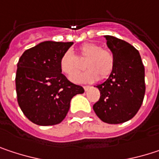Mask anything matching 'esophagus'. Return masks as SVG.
<instances>
[{"label":"esophagus","mask_w":159,"mask_h":159,"mask_svg":"<svg viewBox=\"0 0 159 159\" xmlns=\"http://www.w3.org/2000/svg\"><path fill=\"white\" fill-rule=\"evenodd\" d=\"M91 88V86L90 85H84V91H87L88 89H90Z\"/></svg>","instance_id":"1"}]
</instances>
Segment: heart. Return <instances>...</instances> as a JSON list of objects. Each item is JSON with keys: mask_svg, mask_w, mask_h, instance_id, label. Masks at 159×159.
<instances>
[{"mask_svg": "<svg viewBox=\"0 0 159 159\" xmlns=\"http://www.w3.org/2000/svg\"><path fill=\"white\" fill-rule=\"evenodd\" d=\"M80 58L86 59L84 63L86 70L72 79L75 83H93L99 76L101 79L108 77L113 70V53L110 49L102 48L98 44H84L80 48ZM60 68L64 75L71 78L82 69V65L72 50H66L61 58Z\"/></svg>", "mask_w": 159, "mask_h": 159, "instance_id": "obj_1", "label": "heart"}]
</instances>
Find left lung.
I'll return each mask as SVG.
<instances>
[{"label":"left lung","mask_w":159,"mask_h":159,"mask_svg":"<svg viewBox=\"0 0 159 159\" xmlns=\"http://www.w3.org/2000/svg\"><path fill=\"white\" fill-rule=\"evenodd\" d=\"M104 38L113 53L114 66L109 78L97 85L100 98L93 110L102 121L118 124L134 117L143 103L144 67L134 46L112 36Z\"/></svg>","instance_id":"left-lung-1"}]
</instances>
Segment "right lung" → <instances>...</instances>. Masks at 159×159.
I'll use <instances>...</instances> for the list:
<instances>
[{
    "instance_id": "obj_1",
    "label": "right lung",
    "mask_w": 159,
    "mask_h": 159,
    "mask_svg": "<svg viewBox=\"0 0 159 159\" xmlns=\"http://www.w3.org/2000/svg\"><path fill=\"white\" fill-rule=\"evenodd\" d=\"M74 42L44 41L26 49L19 59L16 76L17 101L33 123L55 125L66 117L71 99L84 88L61 74L60 61Z\"/></svg>"
}]
</instances>
